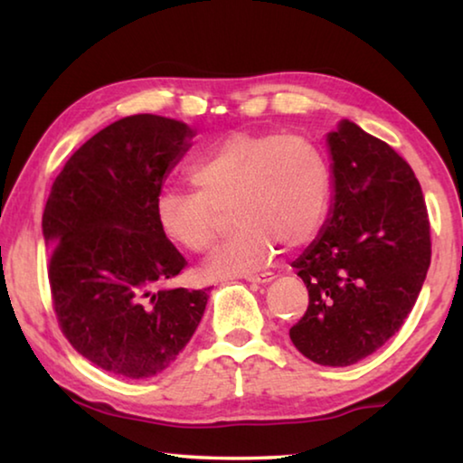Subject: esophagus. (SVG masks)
<instances>
[{
    "label": "esophagus",
    "instance_id": "1",
    "mask_svg": "<svg viewBox=\"0 0 463 463\" xmlns=\"http://www.w3.org/2000/svg\"><path fill=\"white\" fill-rule=\"evenodd\" d=\"M276 278L273 276L271 271H268V273H257V276H245V279L247 281H250V284H269V281Z\"/></svg>",
    "mask_w": 463,
    "mask_h": 463
}]
</instances>
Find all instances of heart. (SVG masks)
I'll return each mask as SVG.
<instances>
[{
  "instance_id": "b5f03b06",
  "label": "heart",
  "mask_w": 463,
  "mask_h": 463,
  "mask_svg": "<svg viewBox=\"0 0 463 463\" xmlns=\"http://www.w3.org/2000/svg\"><path fill=\"white\" fill-rule=\"evenodd\" d=\"M195 190L169 187L155 198L163 237L190 253H208L231 208L237 232L208 269L229 276L261 268L276 247L296 250L323 231L333 174L308 138L284 132H234L208 148L190 169Z\"/></svg>"
}]
</instances>
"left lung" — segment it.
Instances as JSON below:
<instances>
[{
	"instance_id": "8db88e82",
	"label": "left lung",
	"mask_w": 463,
	"mask_h": 463,
	"mask_svg": "<svg viewBox=\"0 0 463 463\" xmlns=\"http://www.w3.org/2000/svg\"><path fill=\"white\" fill-rule=\"evenodd\" d=\"M328 146L335 203L292 263L308 308L289 339L315 364L343 367L372 355L411 315L430 265V224L419 179L388 143L343 120Z\"/></svg>"
}]
</instances>
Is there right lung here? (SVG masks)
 Here are the masks:
<instances>
[{
	"mask_svg": "<svg viewBox=\"0 0 463 463\" xmlns=\"http://www.w3.org/2000/svg\"><path fill=\"white\" fill-rule=\"evenodd\" d=\"M192 137L155 114L109 124L71 155L44 206L61 331L77 354L124 378L169 367L206 310L208 288H161L187 261L155 221L163 179Z\"/></svg>",
	"mask_w": 463,
	"mask_h": 463,
	"instance_id": "right-lung-1",
	"label": "right lung"
}]
</instances>
